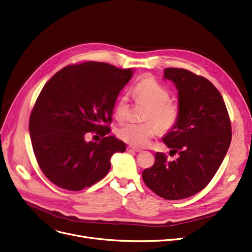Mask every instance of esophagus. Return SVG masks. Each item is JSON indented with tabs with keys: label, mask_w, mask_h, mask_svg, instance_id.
Listing matches in <instances>:
<instances>
[{
	"label": "esophagus",
	"mask_w": 252,
	"mask_h": 252,
	"mask_svg": "<svg viewBox=\"0 0 252 252\" xmlns=\"http://www.w3.org/2000/svg\"><path fill=\"white\" fill-rule=\"evenodd\" d=\"M126 151H128V152H140V151H141V149L129 145V146H127V147H126Z\"/></svg>",
	"instance_id": "obj_1"
}]
</instances>
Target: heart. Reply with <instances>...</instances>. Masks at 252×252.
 <instances>
[{
  "mask_svg": "<svg viewBox=\"0 0 252 252\" xmlns=\"http://www.w3.org/2000/svg\"><path fill=\"white\" fill-rule=\"evenodd\" d=\"M133 94L138 103L148 107L145 120H152L142 124L129 123L117 129V137L126 143L144 147L159 130L167 134L175 128L180 119V107L178 103L170 100V93L165 86L149 76L141 78L134 86ZM127 96L123 95L115 106L117 119L125 120L127 116Z\"/></svg>",
  "mask_w": 252,
  "mask_h": 252,
  "instance_id": "heart-1",
  "label": "heart"
}]
</instances>
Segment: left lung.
<instances>
[{"instance_id":"1","label":"left lung","mask_w":252,"mask_h":252,"mask_svg":"<svg viewBox=\"0 0 252 252\" xmlns=\"http://www.w3.org/2000/svg\"><path fill=\"white\" fill-rule=\"evenodd\" d=\"M163 78L178 90L180 119L162 138L176 160L162 152L145 169L147 187L166 200H182L204 189L214 177L232 140V126L220 93L203 76L189 70L167 68Z\"/></svg>"}]
</instances>
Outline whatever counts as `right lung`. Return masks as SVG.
Returning a JSON list of instances; mask_svg holds the SVG:
<instances>
[{
	"label": "right lung",
	"instance_id": "obj_1",
	"mask_svg": "<svg viewBox=\"0 0 252 252\" xmlns=\"http://www.w3.org/2000/svg\"><path fill=\"white\" fill-rule=\"evenodd\" d=\"M132 75V69L84 62L63 68L43 87L29 129L38 165L57 187L73 191L92 187L110 170L114 153L126 150L123 141L106 135L119 92ZM90 131L104 138L87 142Z\"/></svg>",
	"mask_w": 252,
	"mask_h": 252
}]
</instances>
